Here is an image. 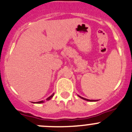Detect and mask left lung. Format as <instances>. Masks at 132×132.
<instances>
[{
	"instance_id": "obj_1",
	"label": "left lung",
	"mask_w": 132,
	"mask_h": 132,
	"mask_svg": "<svg viewBox=\"0 0 132 132\" xmlns=\"http://www.w3.org/2000/svg\"><path fill=\"white\" fill-rule=\"evenodd\" d=\"M78 96H79V97H80V98H81L84 99V100H87V101H91V102H93V101H96V100H89V99H86V98H83V97H81V96H79V95H78Z\"/></svg>"
}]
</instances>
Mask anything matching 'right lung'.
<instances>
[{
    "instance_id": "obj_1",
    "label": "right lung",
    "mask_w": 132,
    "mask_h": 132,
    "mask_svg": "<svg viewBox=\"0 0 132 132\" xmlns=\"http://www.w3.org/2000/svg\"><path fill=\"white\" fill-rule=\"evenodd\" d=\"M54 94H52V95H51V96H50L49 97H48L46 99V100H51V98H52V97H53V96H54ZM44 102V101L43 100H41V101H39V102H36V103H37V104H40V103H43ZM32 103H34V102H32ZM35 103V102H34Z\"/></svg>"
}]
</instances>
